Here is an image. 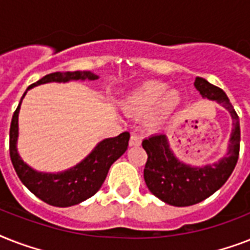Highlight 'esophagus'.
<instances>
[{
  "mask_svg": "<svg viewBox=\"0 0 250 250\" xmlns=\"http://www.w3.org/2000/svg\"><path fill=\"white\" fill-rule=\"evenodd\" d=\"M141 144V139L139 135L133 133L131 135V139H129V146H139Z\"/></svg>",
  "mask_w": 250,
  "mask_h": 250,
  "instance_id": "esophagus-1",
  "label": "esophagus"
}]
</instances>
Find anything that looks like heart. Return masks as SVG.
<instances>
[{
    "instance_id": "obj_1",
    "label": "heart",
    "mask_w": 250,
    "mask_h": 250,
    "mask_svg": "<svg viewBox=\"0 0 250 250\" xmlns=\"http://www.w3.org/2000/svg\"><path fill=\"white\" fill-rule=\"evenodd\" d=\"M180 105V94L176 89H167V84L149 80L131 92L123 101V109L128 115L141 118L148 115L152 127L162 125Z\"/></svg>"
}]
</instances>
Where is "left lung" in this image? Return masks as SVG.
<instances>
[{
  "mask_svg": "<svg viewBox=\"0 0 250 250\" xmlns=\"http://www.w3.org/2000/svg\"><path fill=\"white\" fill-rule=\"evenodd\" d=\"M196 89L204 98L213 100L227 109L232 117V133L229 152L213 165L192 167L174 156L166 135L158 133L143 141L148 154L144 179L146 187L156 197L172 206H190L204 201L221 188L239 160L240 150V122L227 94L202 78H196Z\"/></svg>",
  "mask_w": 250,
  "mask_h": 250,
  "instance_id": "8db88e82",
  "label": "left lung"
}]
</instances>
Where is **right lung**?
Listing matches in <instances>:
<instances>
[{
    "mask_svg": "<svg viewBox=\"0 0 250 250\" xmlns=\"http://www.w3.org/2000/svg\"><path fill=\"white\" fill-rule=\"evenodd\" d=\"M96 80L97 75L90 71L53 72L45 75L36 83L31 84L27 90L40 84L57 82L66 83L70 80ZM23 94V97L27 93ZM21 97V100H23ZM21 104L14 111L10 125V158L21 182L36 197L52 206L67 208L85 201L98 192L109 172L110 166L127 150L129 133L123 132L115 137L105 139L98 143L89 156L70 170L58 174H46L33 170L21 161L17 150L18 140V115Z\"/></svg>",
    "mask_w": 250,
    "mask_h": 250,
    "instance_id": "1",
    "label": "right lung"
}]
</instances>
